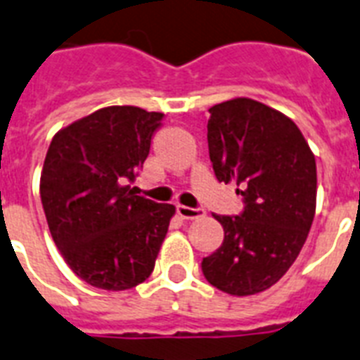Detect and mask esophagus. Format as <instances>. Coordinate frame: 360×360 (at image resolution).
Returning <instances> with one entry per match:
<instances>
[{"mask_svg": "<svg viewBox=\"0 0 360 360\" xmlns=\"http://www.w3.org/2000/svg\"><path fill=\"white\" fill-rule=\"evenodd\" d=\"M177 214H179L181 219L192 220V219H200L205 214L202 207H186V205H177Z\"/></svg>", "mask_w": 360, "mask_h": 360, "instance_id": "34e87169", "label": "esophagus"}]
</instances>
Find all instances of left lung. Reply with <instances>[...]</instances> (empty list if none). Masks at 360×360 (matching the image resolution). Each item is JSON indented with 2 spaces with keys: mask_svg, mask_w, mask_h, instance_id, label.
Here are the masks:
<instances>
[{
  "mask_svg": "<svg viewBox=\"0 0 360 360\" xmlns=\"http://www.w3.org/2000/svg\"><path fill=\"white\" fill-rule=\"evenodd\" d=\"M209 158L220 183H236L245 207L214 214L222 246L203 257L209 284L254 295L278 282L295 262L316 213V158L297 124L252 98L209 108Z\"/></svg>",
  "mask_w": 360,
  "mask_h": 360,
  "instance_id": "obj_1",
  "label": "left lung"
}]
</instances>
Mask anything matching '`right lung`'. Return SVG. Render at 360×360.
<instances>
[{
	"mask_svg": "<svg viewBox=\"0 0 360 360\" xmlns=\"http://www.w3.org/2000/svg\"><path fill=\"white\" fill-rule=\"evenodd\" d=\"M164 114L136 106L93 112L53 136L41 175L52 239L72 273L108 291L130 290L155 269L175 207L136 196Z\"/></svg>",
	"mask_w": 360,
	"mask_h": 360,
	"instance_id": "right-lung-1",
	"label": "right lung"
}]
</instances>
